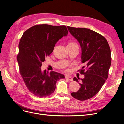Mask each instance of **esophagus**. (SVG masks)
<instances>
[{
  "instance_id": "1",
  "label": "esophagus",
  "mask_w": 124,
  "mask_h": 124,
  "mask_svg": "<svg viewBox=\"0 0 124 124\" xmlns=\"http://www.w3.org/2000/svg\"><path fill=\"white\" fill-rule=\"evenodd\" d=\"M66 79H67V80L70 81H73V79L72 77H71L70 76H66Z\"/></svg>"
}]
</instances>
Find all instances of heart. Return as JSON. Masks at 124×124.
<instances>
[{"mask_svg": "<svg viewBox=\"0 0 124 124\" xmlns=\"http://www.w3.org/2000/svg\"><path fill=\"white\" fill-rule=\"evenodd\" d=\"M74 43H73V42H72V43H69L68 45H70V44H74Z\"/></svg>", "mask_w": 124, "mask_h": 124, "instance_id": "1", "label": "heart"}]
</instances>
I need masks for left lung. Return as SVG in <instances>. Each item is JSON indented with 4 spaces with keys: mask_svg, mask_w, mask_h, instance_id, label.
Segmentation results:
<instances>
[{
    "mask_svg": "<svg viewBox=\"0 0 124 124\" xmlns=\"http://www.w3.org/2000/svg\"><path fill=\"white\" fill-rule=\"evenodd\" d=\"M67 27L80 44L81 62L85 65L80 72L85 76L79 83L80 88L71 95L77 100H86L96 95L107 79L111 63L110 48L106 39L99 33L85 28ZM79 79L74 77L73 80L79 82Z\"/></svg>",
    "mask_w": 124,
    "mask_h": 124,
    "instance_id": "8db88e82",
    "label": "left lung"
}]
</instances>
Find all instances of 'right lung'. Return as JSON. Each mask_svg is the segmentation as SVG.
Masks as SVG:
<instances>
[{
	"mask_svg": "<svg viewBox=\"0 0 124 124\" xmlns=\"http://www.w3.org/2000/svg\"><path fill=\"white\" fill-rule=\"evenodd\" d=\"M68 31L65 25H34L24 32L19 44L17 61L19 71L28 91L39 97L51 95L57 80L65 75L41 71L42 62L50 55L57 42Z\"/></svg>",
	"mask_w": 124,
	"mask_h": 124,
	"instance_id": "obj_1",
	"label": "right lung"
}]
</instances>
